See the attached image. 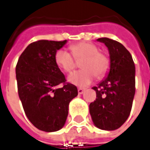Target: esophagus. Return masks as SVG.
<instances>
[{"mask_svg":"<svg viewBox=\"0 0 150 150\" xmlns=\"http://www.w3.org/2000/svg\"><path fill=\"white\" fill-rule=\"evenodd\" d=\"M84 88H78V93H79V94H82L83 92H84Z\"/></svg>","mask_w":150,"mask_h":150,"instance_id":"1","label":"esophagus"}]
</instances>
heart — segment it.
<instances>
[{
	"instance_id": "b5f03b06",
	"label": "heart",
	"mask_w": 150,
	"mask_h": 150,
	"mask_svg": "<svg viewBox=\"0 0 150 150\" xmlns=\"http://www.w3.org/2000/svg\"><path fill=\"white\" fill-rule=\"evenodd\" d=\"M70 52L60 49L55 53V62L66 73H71L76 67V61H80L81 71L73 73L69 77L71 83L83 87L93 81L95 75L101 79L107 75L110 69V59L103 52H98L95 44L80 42L70 47Z\"/></svg>"
}]
</instances>
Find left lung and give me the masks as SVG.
Returning <instances> with one entry per match:
<instances>
[{"label": "left lung", "instance_id": "left-lung-1", "mask_svg": "<svg viewBox=\"0 0 150 150\" xmlns=\"http://www.w3.org/2000/svg\"><path fill=\"white\" fill-rule=\"evenodd\" d=\"M98 41L108 48L110 71L104 80L93 88L96 100L89 104V112L98 128L114 131L131 113L135 93V64L129 51L119 42L108 38Z\"/></svg>", "mask_w": 150, "mask_h": 150}]
</instances>
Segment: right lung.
Masks as SVG:
<instances>
[{
	"instance_id": "add662e5",
	"label": "right lung",
	"mask_w": 150,
	"mask_h": 150,
	"mask_svg": "<svg viewBox=\"0 0 150 150\" xmlns=\"http://www.w3.org/2000/svg\"><path fill=\"white\" fill-rule=\"evenodd\" d=\"M67 40H39L20 55L16 68L19 97L28 119L38 130L59 131L65 125L69 103L78 95L55 62V53ZM62 84V87L58 85Z\"/></svg>"
}]
</instances>
